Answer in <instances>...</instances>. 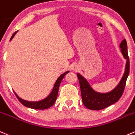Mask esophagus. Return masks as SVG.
Masks as SVG:
<instances>
[{
  "label": "esophagus",
  "mask_w": 135,
  "mask_h": 135,
  "mask_svg": "<svg viewBox=\"0 0 135 135\" xmlns=\"http://www.w3.org/2000/svg\"><path fill=\"white\" fill-rule=\"evenodd\" d=\"M72 69H73V70H78V67L77 65H73V66H72Z\"/></svg>",
  "instance_id": "1"
}]
</instances>
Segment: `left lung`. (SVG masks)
<instances>
[{"instance_id":"left-lung-1","label":"left lung","mask_w":135,"mask_h":135,"mask_svg":"<svg viewBox=\"0 0 135 135\" xmlns=\"http://www.w3.org/2000/svg\"><path fill=\"white\" fill-rule=\"evenodd\" d=\"M119 47L124 58L127 59L125 70L119 84L111 91L108 93L97 92L93 90L86 78H84L81 74L77 73V76L78 78L80 87L82 102L88 109L91 110L103 109L117 102L123 95L127 79L129 74L130 67V62L127 52V44L125 39L121 41Z\"/></svg>"}]
</instances>
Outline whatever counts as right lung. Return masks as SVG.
Wrapping results in <instances>:
<instances>
[{
	"label": "right lung",
	"mask_w": 135,
	"mask_h": 135,
	"mask_svg": "<svg viewBox=\"0 0 135 135\" xmlns=\"http://www.w3.org/2000/svg\"><path fill=\"white\" fill-rule=\"evenodd\" d=\"M16 31V32H14L13 33V35L12 36L11 38H10V41L13 39V37H14V36L16 35V33H17ZM69 71L65 72V73H63L62 74H61L58 78H57V81H56L55 84L54 85V87H53L52 91L51 92V94L48 95L47 98H45V99H42V100L38 101V102H29V101L24 100V99H22L16 94L15 95H16V97L18 98V100L23 104L24 106L27 107V108H31V109H45L49 108L50 107H51L53 104L55 102L56 99H57V95H58V91H59V88L60 84H61V81H62V78H64L65 75H66L67 73H69Z\"/></svg>",
	"instance_id": "1"
}]
</instances>
